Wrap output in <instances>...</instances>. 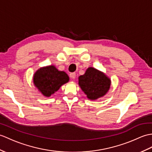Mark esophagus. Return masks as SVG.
<instances>
[{
    "label": "esophagus",
    "mask_w": 152,
    "mask_h": 152,
    "mask_svg": "<svg viewBox=\"0 0 152 152\" xmlns=\"http://www.w3.org/2000/svg\"><path fill=\"white\" fill-rule=\"evenodd\" d=\"M70 78L72 79V80L75 79L76 78V73H75V72L70 73Z\"/></svg>",
    "instance_id": "1"
}]
</instances>
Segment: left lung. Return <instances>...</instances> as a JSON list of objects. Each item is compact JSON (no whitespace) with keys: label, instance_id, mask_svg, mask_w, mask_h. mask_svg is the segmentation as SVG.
I'll list each match as a JSON object with an SVG mask.
<instances>
[{"label":"left lung","instance_id":"8db88e82","mask_svg":"<svg viewBox=\"0 0 152 152\" xmlns=\"http://www.w3.org/2000/svg\"><path fill=\"white\" fill-rule=\"evenodd\" d=\"M78 84L88 99L96 100L107 94L111 81L104 72L94 67H89L84 75L78 77Z\"/></svg>","mask_w":152,"mask_h":152}]
</instances>
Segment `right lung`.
Wrapping results in <instances>:
<instances>
[{
	"mask_svg": "<svg viewBox=\"0 0 152 152\" xmlns=\"http://www.w3.org/2000/svg\"><path fill=\"white\" fill-rule=\"evenodd\" d=\"M69 81L67 74L59 70L54 65L41 67L34 73L33 76L34 86L46 97H50Z\"/></svg>",
	"mask_w": 152,
	"mask_h": 152,
	"instance_id": "right-lung-1",
	"label": "right lung"
}]
</instances>
